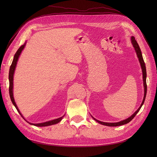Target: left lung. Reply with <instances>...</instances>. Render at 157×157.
I'll return each mask as SVG.
<instances>
[{"label": "left lung", "instance_id": "obj_1", "mask_svg": "<svg viewBox=\"0 0 157 157\" xmlns=\"http://www.w3.org/2000/svg\"><path fill=\"white\" fill-rule=\"evenodd\" d=\"M131 42H132V44L133 46H134V48L135 52H136V53L137 56V58H138V60L140 61V63L141 67V69H142V73H143V75H143V82H144V96L143 101H142V103L141 104V105L140 106V107L137 109V110L134 114H133L132 115H131L130 117H128V118H126V119L121 121L120 122H101V121H99L96 119V118H94L92 116V117L94 118V121H96V122H98V123H99V124H101L102 125H105V126H121V125H124V124H127V123L130 122L133 119V118H134V117L136 115V114L139 112L141 107H142V105H143L144 103L145 97H146V94H147V83H146L147 72H146L145 64V62H144L143 56H142V54H141L140 48L138 44H137V42L135 40L134 36H131Z\"/></svg>", "mask_w": 157, "mask_h": 157}]
</instances>
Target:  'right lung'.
<instances>
[{
    "mask_svg": "<svg viewBox=\"0 0 157 157\" xmlns=\"http://www.w3.org/2000/svg\"><path fill=\"white\" fill-rule=\"evenodd\" d=\"M26 44V42L24 43V44H23L22 46H21L19 49L17 50V51L16 52V53L14 55L13 57V59L12 61V65L10 66V71H9V94H10V97L11 99V101L13 103V105L15 106V107L16 108L17 111H18V113H20V115L23 117V119H24L27 122L29 123L31 125H33V126H39V127H43V126H50V125H53V124H58L59 123L61 120L63 119V117L65 116V115L61 117H59L58 118H56V119H54V120H52V121H47V122H41V123H37V124H33V123H31L25 120V118L23 117L22 114L21 113L20 111L19 110V109L16 105V103L15 102V100H14V98H13V75H14V72H15V70H16V65H17V62L18 61L19 58H20V56L21 54V53L22 52L23 50L24 49L25 46Z\"/></svg>",
    "mask_w": 157,
    "mask_h": 157,
    "instance_id": "obj_1",
    "label": "right lung"
}]
</instances>
